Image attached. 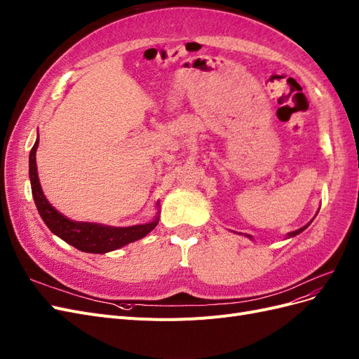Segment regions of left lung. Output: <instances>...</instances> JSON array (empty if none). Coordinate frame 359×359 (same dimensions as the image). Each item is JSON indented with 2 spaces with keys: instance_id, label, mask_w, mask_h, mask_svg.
<instances>
[{
  "instance_id": "1",
  "label": "left lung",
  "mask_w": 359,
  "mask_h": 359,
  "mask_svg": "<svg viewBox=\"0 0 359 359\" xmlns=\"http://www.w3.org/2000/svg\"><path fill=\"white\" fill-rule=\"evenodd\" d=\"M307 226H309V224H307L306 226H303V228H299V229H297V231H292V233H289V234H287V237H294V236L299 234V233H302V231H304V229H306ZM248 237H250V236H248ZM250 238H252V237H250Z\"/></svg>"
}]
</instances>
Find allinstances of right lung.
Instances as JSON below:
<instances>
[{"mask_svg":"<svg viewBox=\"0 0 359 359\" xmlns=\"http://www.w3.org/2000/svg\"><path fill=\"white\" fill-rule=\"evenodd\" d=\"M39 146V138L34 143L31 154H29V177H31V189L34 201H36L37 210L49 226L53 234L61 237L68 245L74 246L76 249L88 252V253H106L110 250H116L128 243L140 240L152 231L159 219H155L154 222L144 225H134L126 228L116 226H106L98 224H88V222H74L70 219L62 216L60 212H56L53 207L46 200L43 195L40 180L37 175V164H36V152Z\"/></svg>","mask_w":359,"mask_h":359,"instance_id":"obj_1","label":"right lung"}]
</instances>
